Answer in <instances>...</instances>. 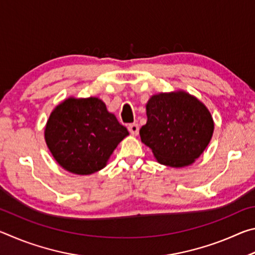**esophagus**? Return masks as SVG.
I'll return each instance as SVG.
<instances>
[{"mask_svg":"<svg viewBox=\"0 0 255 255\" xmlns=\"http://www.w3.org/2000/svg\"><path fill=\"white\" fill-rule=\"evenodd\" d=\"M128 130L131 133V135L136 136V135H138V132H139V127H138L137 124H130L128 126Z\"/></svg>","mask_w":255,"mask_h":255,"instance_id":"obj_1","label":"esophagus"}]
</instances>
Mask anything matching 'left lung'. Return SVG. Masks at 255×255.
<instances>
[{
	"label": "left lung",
	"mask_w": 255,
	"mask_h": 255,
	"mask_svg": "<svg viewBox=\"0 0 255 255\" xmlns=\"http://www.w3.org/2000/svg\"><path fill=\"white\" fill-rule=\"evenodd\" d=\"M147 123L140 139L158 163L172 167L190 165L204 153L214 132L209 110L184 91L155 94L146 105Z\"/></svg>",
	"instance_id": "obj_1"
}]
</instances>
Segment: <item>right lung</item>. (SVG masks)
Masks as SVG:
<instances>
[{
    "mask_svg": "<svg viewBox=\"0 0 255 255\" xmlns=\"http://www.w3.org/2000/svg\"><path fill=\"white\" fill-rule=\"evenodd\" d=\"M129 132L98 98H68L55 108L45 128V140L60 166L88 175L107 165Z\"/></svg>",
    "mask_w": 255,
    "mask_h": 255,
    "instance_id": "add662e5",
    "label": "right lung"
}]
</instances>
